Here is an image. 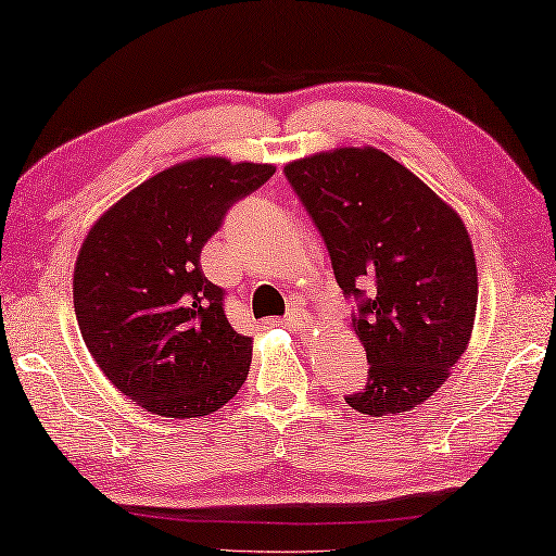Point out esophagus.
<instances>
[{
	"label": "esophagus",
	"instance_id": "esophagus-1",
	"mask_svg": "<svg viewBox=\"0 0 556 556\" xmlns=\"http://www.w3.org/2000/svg\"><path fill=\"white\" fill-rule=\"evenodd\" d=\"M286 320H288L290 325H293V327H298L300 332H307V330H311V325H313V320H311V313H307L305 307H298V305H295V307H290Z\"/></svg>",
	"mask_w": 556,
	"mask_h": 556
}]
</instances>
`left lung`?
<instances>
[{"instance_id":"left-lung-1","label":"left lung","mask_w":556,"mask_h":556,"mask_svg":"<svg viewBox=\"0 0 556 556\" xmlns=\"http://www.w3.org/2000/svg\"><path fill=\"white\" fill-rule=\"evenodd\" d=\"M286 177L330 251L369 375L348 396L359 414L412 412L468 350L478 307L476 253L456 208L377 148L315 152Z\"/></svg>"}]
</instances>
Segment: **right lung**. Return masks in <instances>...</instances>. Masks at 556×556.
Listing matches in <instances>:
<instances>
[{
	"instance_id": "1",
	"label": "right lung",
	"mask_w": 556,
	"mask_h": 556,
	"mask_svg": "<svg viewBox=\"0 0 556 556\" xmlns=\"http://www.w3.org/2000/svg\"><path fill=\"white\" fill-rule=\"evenodd\" d=\"M276 167L226 157L179 162L144 179L90 226L73 268V307L111 384L167 418L208 416L241 389L251 338L224 315L199 266L233 202Z\"/></svg>"
}]
</instances>
